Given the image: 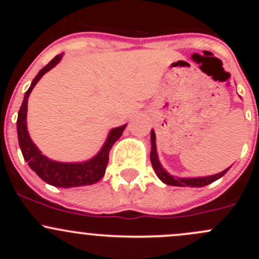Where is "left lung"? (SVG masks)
<instances>
[{
    "instance_id": "1",
    "label": "left lung",
    "mask_w": 259,
    "mask_h": 259,
    "mask_svg": "<svg viewBox=\"0 0 259 259\" xmlns=\"http://www.w3.org/2000/svg\"><path fill=\"white\" fill-rule=\"evenodd\" d=\"M150 140H151V151H150L151 165H153V169L154 171H155L156 176H158V178L168 185H173V187H193V188L205 187V185L210 184V183L215 182V180L222 178V177L229 170V168H231V166H229V168L224 169V170L221 171V173L214 174V176H208V177H197V178H179V177H173L163 168V165H161L160 161H159L158 151H156L155 133H154V130H151L150 133Z\"/></svg>"
}]
</instances>
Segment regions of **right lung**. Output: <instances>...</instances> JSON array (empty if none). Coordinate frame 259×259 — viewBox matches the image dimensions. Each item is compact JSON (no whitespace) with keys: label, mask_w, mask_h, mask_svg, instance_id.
I'll use <instances>...</instances> for the list:
<instances>
[{"label":"right lung","mask_w":259,"mask_h":259,"mask_svg":"<svg viewBox=\"0 0 259 259\" xmlns=\"http://www.w3.org/2000/svg\"><path fill=\"white\" fill-rule=\"evenodd\" d=\"M62 55L64 54L55 56L44 69L38 71V74L36 75V77L31 82L28 90L25 93V98H23L22 105H21L17 116L18 144H20V149L22 151L23 159L27 161L28 166L48 184L59 188H74L82 187V185H91L98 183L105 174L111 146L121 137L122 132L126 127V124L111 129L109 132L105 143L101 146L100 151L91 159L86 161H81V163H62V161L49 159L48 156L41 153L40 149L31 140L27 130V121H26V119H27L28 96H30L31 91L35 88L36 83L38 82V80L61 61Z\"/></svg>","instance_id":"right-lung-1"}]
</instances>
